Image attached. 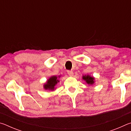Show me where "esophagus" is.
Returning a JSON list of instances; mask_svg holds the SVG:
<instances>
[{
    "label": "esophagus",
    "mask_w": 131,
    "mask_h": 131,
    "mask_svg": "<svg viewBox=\"0 0 131 131\" xmlns=\"http://www.w3.org/2000/svg\"><path fill=\"white\" fill-rule=\"evenodd\" d=\"M68 74L70 76H72L73 75V72L72 70H68Z\"/></svg>",
    "instance_id": "obj_1"
}]
</instances>
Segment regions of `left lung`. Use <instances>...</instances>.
I'll list each match as a JSON object with an SVG mask.
<instances>
[{
    "mask_svg": "<svg viewBox=\"0 0 131 131\" xmlns=\"http://www.w3.org/2000/svg\"><path fill=\"white\" fill-rule=\"evenodd\" d=\"M83 79L85 80L86 81V82H87V83H88V84H93L94 83V77H91L90 76H88V75H87V76H85L83 77Z\"/></svg>",
    "mask_w": 131,
    "mask_h": 131,
    "instance_id": "8db88e82",
    "label": "left lung"
}]
</instances>
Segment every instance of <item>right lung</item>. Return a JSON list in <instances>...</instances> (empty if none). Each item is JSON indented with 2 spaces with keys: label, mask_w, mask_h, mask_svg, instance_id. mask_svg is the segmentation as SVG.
Wrapping results in <instances>:
<instances>
[{
  "label": "right lung",
  "mask_w": 131,
  "mask_h": 131,
  "mask_svg": "<svg viewBox=\"0 0 131 131\" xmlns=\"http://www.w3.org/2000/svg\"><path fill=\"white\" fill-rule=\"evenodd\" d=\"M58 80H57L56 76H52L50 77L47 81V83L44 85V88L46 90H54L55 85H56Z\"/></svg>",
  "instance_id": "add662e5"
}]
</instances>
